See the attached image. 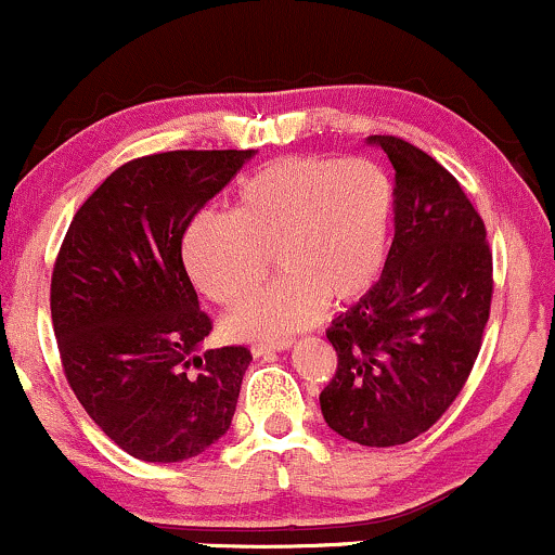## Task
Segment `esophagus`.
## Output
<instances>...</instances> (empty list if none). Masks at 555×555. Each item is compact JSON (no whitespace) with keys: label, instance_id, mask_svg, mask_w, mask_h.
Instances as JSON below:
<instances>
[{"label":"esophagus","instance_id":"esophagus-1","mask_svg":"<svg viewBox=\"0 0 555 555\" xmlns=\"http://www.w3.org/2000/svg\"><path fill=\"white\" fill-rule=\"evenodd\" d=\"M286 347H292V339L256 341L250 349H253V354H256V358H263V354H269V352H282V349H286Z\"/></svg>","mask_w":555,"mask_h":555}]
</instances>
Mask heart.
<instances>
[{
	"label": "heart",
	"instance_id": "heart-1",
	"mask_svg": "<svg viewBox=\"0 0 555 555\" xmlns=\"http://www.w3.org/2000/svg\"><path fill=\"white\" fill-rule=\"evenodd\" d=\"M391 184L373 164L276 158L240 182L232 214L195 216L182 242L188 273L219 305H237L268 270L283 273L227 318L242 339L308 326L365 295L391 237ZM272 255L269 257L268 253Z\"/></svg>",
	"mask_w": 555,
	"mask_h": 555
}]
</instances>
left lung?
<instances>
[{
  "mask_svg": "<svg viewBox=\"0 0 555 555\" xmlns=\"http://www.w3.org/2000/svg\"><path fill=\"white\" fill-rule=\"evenodd\" d=\"M393 167V242L384 273L326 331L336 373L321 391L328 428L362 446L423 436L467 384L493 299L486 224L436 158L371 135Z\"/></svg>",
  "mask_w": 555,
  "mask_h": 555,
  "instance_id": "8db88e82",
  "label": "left lung"
}]
</instances>
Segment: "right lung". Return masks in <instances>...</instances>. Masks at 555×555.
<instances>
[{"label":"right lung","instance_id":"1","mask_svg":"<svg viewBox=\"0 0 555 555\" xmlns=\"http://www.w3.org/2000/svg\"><path fill=\"white\" fill-rule=\"evenodd\" d=\"M253 151H167L112 171L52 271V323L82 410L143 462H182L229 430L247 347L201 352L214 323L182 263L190 221Z\"/></svg>","mask_w":555,"mask_h":555}]
</instances>
